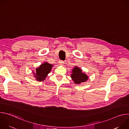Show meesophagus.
I'll use <instances>...</instances> for the list:
<instances>
[{
  "label": "esophagus",
  "instance_id": "obj_1",
  "mask_svg": "<svg viewBox=\"0 0 129 129\" xmlns=\"http://www.w3.org/2000/svg\"><path fill=\"white\" fill-rule=\"evenodd\" d=\"M59 64H60V65H63V64L64 63V62L63 61L60 60V61H59Z\"/></svg>",
  "mask_w": 129,
  "mask_h": 129
}]
</instances>
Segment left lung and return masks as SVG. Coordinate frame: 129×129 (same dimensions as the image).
<instances>
[{"label":"left lung","mask_w":129,"mask_h":129,"mask_svg":"<svg viewBox=\"0 0 129 129\" xmlns=\"http://www.w3.org/2000/svg\"><path fill=\"white\" fill-rule=\"evenodd\" d=\"M82 70L78 67H75L72 70L71 77L72 80L77 84L84 82L88 80V76L85 73L82 72Z\"/></svg>","instance_id":"8db88e82"}]
</instances>
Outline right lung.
<instances>
[{"label": "right lung", "instance_id": "add662e5", "mask_svg": "<svg viewBox=\"0 0 129 129\" xmlns=\"http://www.w3.org/2000/svg\"><path fill=\"white\" fill-rule=\"evenodd\" d=\"M52 66V65L46 62L41 65L39 68H37L36 69V73L34 72V74H35V77L36 80L40 82L44 81L50 72Z\"/></svg>", "mask_w": 129, "mask_h": 129}]
</instances>
